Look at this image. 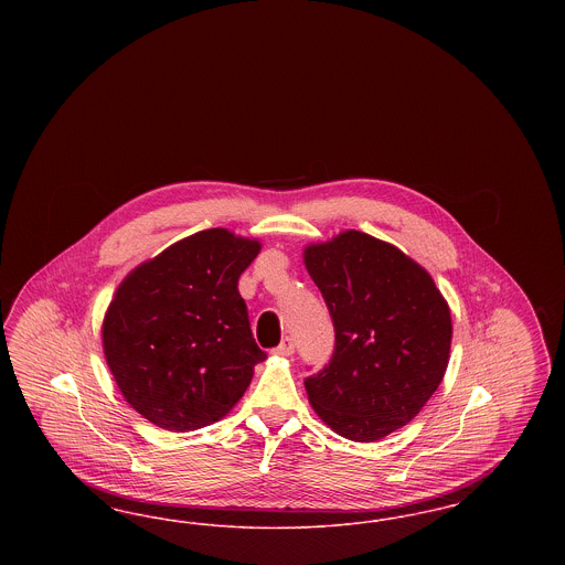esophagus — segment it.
I'll list each match as a JSON object with an SVG mask.
<instances>
[{
	"mask_svg": "<svg viewBox=\"0 0 565 565\" xmlns=\"http://www.w3.org/2000/svg\"><path fill=\"white\" fill-rule=\"evenodd\" d=\"M273 353H277V355H292V353H295V341H292L290 337H286V339L273 350Z\"/></svg>",
	"mask_w": 565,
	"mask_h": 565,
	"instance_id": "obj_1",
	"label": "esophagus"
}]
</instances>
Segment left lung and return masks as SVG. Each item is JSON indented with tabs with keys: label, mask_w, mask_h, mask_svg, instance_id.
Wrapping results in <instances>:
<instances>
[{
	"label": "left lung",
	"mask_w": 565,
	"mask_h": 565,
	"mask_svg": "<svg viewBox=\"0 0 565 565\" xmlns=\"http://www.w3.org/2000/svg\"><path fill=\"white\" fill-rule=\"evenodd\" d=\"M305 267L334 326L330 362L305 379L309 403L355 443L403 428L449 364L451 313L428 270L358 231L309 245Z\"/></svg>",
	"instance_id": "obj_1"
}]
</instances>
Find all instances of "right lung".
Here are the masks:
<instances>
[{"instance_id":"obj_1","label":"right lung","mask_w":565,"mask_h":565,"mask_svg":"<svg viewBox=\"0 0 565 565\" xmlns=\"http://www.w3.org/2000/svg\"><path fill=\"white\" fill-rule=\"evenodd\" d=\"M258 252V242L210 228L173 243L118 286L102 330L106 360L125 401L154 426L214 424L267 358L237 288Z\"/></svg>"}]
</instances>
